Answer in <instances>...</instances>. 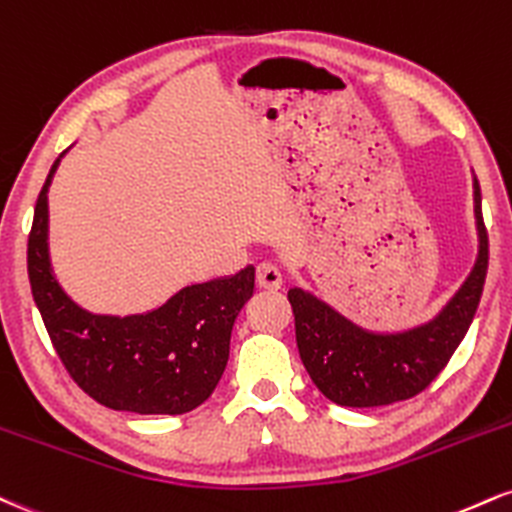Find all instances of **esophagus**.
<instances>
[{
  "instance_id": "obj_1",
  "label": "esophagus",
  "mask_w": 512,
  "mask_h": 512,
  "mask_svg": "<svg viewBox=\"0 0 512 512\" xmlns=\"http://www.w3.org/2000/svg\"><path fill=\"white\" fill-rule=\"evenodd\" d=\"M283 283L281 269L272 262H262L257 264V288L262 291H279Z\"/></svg>"
}]
</instances>
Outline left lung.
<instances>
[{"instance_id": "left-lung-1", "label": "left lung", "mask_w": 512, "mask_h": 512, "mask_svg": "<svg viewBox=\"0 0 512 512\" xmlns=\"http://www.w3.org/2000/svg\"><path fill=\"white\" fill-rule=\"evenodd\" d=\"M479 250L463 286L429 322L405 331H369L350 322L317 295L291 288L300 360L326 398L343 408H379L427 389L448 365L470 329L489 267L482 190L474 178Z\"/></svg>"}]
</instances>
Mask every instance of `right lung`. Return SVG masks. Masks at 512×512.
Returning a JSON list of instances; mask_svg holds the SVG:
<instances>
[{"mask_svg":"<svg viewBox=\"0 0 512 512\" xmlns=\"http://www.w3.org/2000/svg\"><path fill=\"white\" fill-rule=\"evenodd\" d=\"M64 157V155H61ZM35 202L28 279L52 346L73 381L104 408L183 415L217 389L229 362L231 331L255 291V267L181 288L143 315H92L66 295L49 262L47 190Z\"/></svg>","mask_w":512,"mask_h":512,"instance_id":"add662e5","label":"right lung"}]
</instances>
